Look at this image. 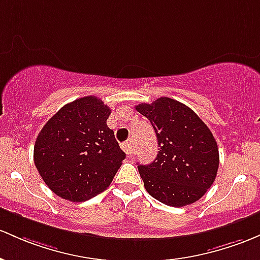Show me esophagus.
<instances>
[{"instance_id": "esophagus-1", "label": "esophagus", "mask_w": 260, "mask_h": 260, "mask_svg": "<svg viewBox=\"0 0 260 260\" xmlns=\"http://www.w3.org/2000/svg\"><path fill=\"white\" fill-rule=\"evenodd\" d=\"M122 149L124 150V153L127 154V155H131V154H132V143H131V141H127V142H124L123 144H122Z\"/></svg>"}]
</instances>
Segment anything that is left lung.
<instances>
[{"instance_id":"1","label":"left lung","mask_w":260,"mask_h":260,"mask_svg":"<svg viewBox=\"0 0 260 260\" xmlns=\"http://www.w3.org/2000/svg\"><path fill=\"white\" fill-rule=\"evenodd\" d=\"M152 123L158 138L155 160L138 165L145 190L173 207L193 204L217 175L219 155L210 128L186 105L169 98L136 106Z\"/></svg>"}]
</instances>
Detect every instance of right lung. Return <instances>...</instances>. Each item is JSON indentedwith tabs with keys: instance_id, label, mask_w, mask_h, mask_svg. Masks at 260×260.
Returning <instances> with one entry per match:
<instances>
[{
	"instance_id": "obj_1",
	"label": "right lung",
	"mask_w": 260,
	"mask_h": 260,
	"mask_svg": "<svg viewBox=\"0 0 260 260\" xmlns=\"http://www.w3.org/2000/svg\"><path fill=\"white\" fill-rule=\"evenodd\" d=\"M110 107L96 96L62 106L37 137L34 164L61 199L82 202L110 186L125 158L106 123Z\"/></svg>"
}]
</instances>
